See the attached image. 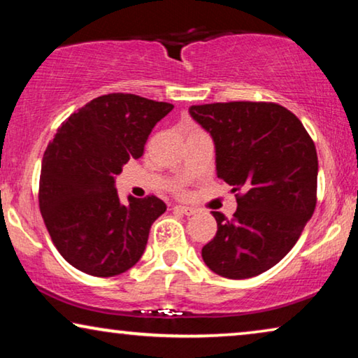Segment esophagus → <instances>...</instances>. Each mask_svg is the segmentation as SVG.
I'll return each mask as SVG.
<instances>
[{
    "mask_svg": "<svg viewBox=\"0 0 358 358\" xmlns=\"http://www.w3.org/2000/svg\"><path fill=\"white\" fill-rule=\"evenodd\" d=\"M173 210H174V212L184 213V215H194L195 213V210L192 207H184V205H174Z\"/></svg>",
    "mask_w": 358,
    "mask_h": 358,
    "instance_id": "1",
    "label": "esophagus"
}]
</instances>
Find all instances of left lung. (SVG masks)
Masks as SVG:
<instances>
[{"instance_id": "8db88e82", "label": "left lung", "mask_w": 358, "mask_h": 358, "mask_svg": "<svg viewBox=\"0 0 358 358\" xmlns=\"http://www.w3.org/2000/svg\"><path fill=\"white\" fill-rule=\"evenodd\" d=\"M210 131L218 178L236 192L233 218L213 212L217 234L202 248L210 271L249 278L282 261L316 208L317 155L300 119L275 102L190 106Z\"/></svg>"}]
</instances>
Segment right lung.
<instances>
[{"label":"right lung","instance_id":"obj_1","mask_svg":"<svg viewBox=\"0 0 358 358\" xmlns=\"http://www.w3.org/2000/svg\"><path fill=\"white\" fill-rule=\"evenodd\" d=\"M173 107L125 92L99 96L73 112L48 143L38 207L58 252L78 271L114 277L140 261L166 203L146 195L124 205L114 178L143 155L153 127Z\"/></svg>","mask_w":358,"mask_h":358}]
</instances>
